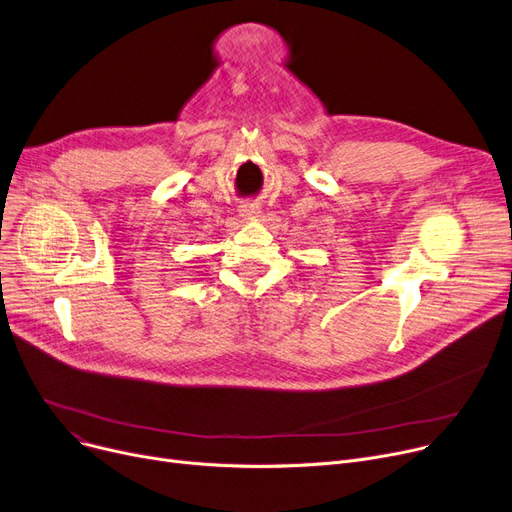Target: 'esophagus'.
Returning <instances> with one entry per match:
<instances>
[{"mask_svg":"<svg viewBox=\"0 0 512 512\" xmlns=\"http://www.w3.org/2000/svg\"><path fill=\"white\" fill-rule=\"evenodd\" d=\"M257 214H259V206H257V203H243V206H241V216L253 218V216H257Z\"/></svg>","mask_w":512,"mask_h":512,"instance_id":"obj_1","label":"esophagus"}]
</instances>
